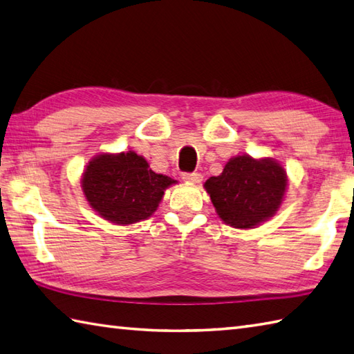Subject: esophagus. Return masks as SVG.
<instances>
[{
    "label": "esophagus",
    "mask_w": 354,
    "mask_h": 354,
    "mask_svg": "<svg viewBox=\"0 0 354 354\" xmlns=\"http://www.w3.org/2000/svg\"><path fill=\"white\" fill-rule=\"evenodd\" d=\"M183 179L185 183H192V184H199L202 181V175L198 171H193V173H189L185 171L183 173Z\"/></svg>",
    "instance_id": "1"
}]
</instances>
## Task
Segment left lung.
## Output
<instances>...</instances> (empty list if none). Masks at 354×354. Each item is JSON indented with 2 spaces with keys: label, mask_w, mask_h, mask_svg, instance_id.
Listing matches in <instances>:
<instances>
[{
  "label": "left lung",
  "mask_w": 354,
  "mask_h": 354,
  "mask_svg": "<svg viewBox=\"0 0 354 354\" xmlns=\"http://www.w3.org/2000/svg\"><path fill=\"white\" fill-rule=\"evenodd\" d=\"M286 185V171L274 160L239 155L231 158L219 176L208 179L205 190L225 223L246 230L275 214Z\"/></svg>",
  "instance_id": "left-lung-1"
}]
</instances>
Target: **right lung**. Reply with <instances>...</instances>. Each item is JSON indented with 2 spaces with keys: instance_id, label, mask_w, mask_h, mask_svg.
I'll use <instances>...</instances> for the list:
<instances>
[{
  "instance_id": "obj_1",
  "label": "right lung",
  "mask_w": 354,
  "mask_h": 354,
  "mask_svg": "<svg viewBox=\"0 0 354 354\" xmlns=\"http://www.w3.org/2000/svg\"><path fill=\"white\" fill-rule=\"evenodd\" d=\"M175 179L149 169L135 152L102 153L89 161L82 178L85 198L103 219L131 225L153 214L164 190Z\"/></svg>"
}]
</instances>
